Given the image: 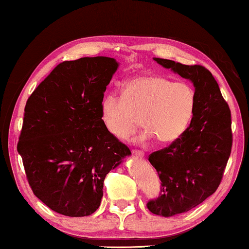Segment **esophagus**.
Masks as SVG:
<instances>
[{"label":"esophagus","mask_w":249,"mask_h":249,"mask_svg":"<svg viewBox=\"0 0 249 249\" xmlns=\"http://www.w3.org/2000/svg\"><path fill=\"white\" fill-rule=\"evenodd\" d=\"M132 154H134L135 156H137V158L144 159V152L139 151V149H132Z\"/></svg>","instance_id":"1"}]
</instances>
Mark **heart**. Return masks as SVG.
I'll list each match as a JSON object with an SVG mask.
<instances>
[{"mask_svg": "<svg viewBox=\"0 0 249 249\" xmlns=\"http://www.w3.org/2000/svg\"><path fill=\"white\" fill-rule=\"evenodd\" d=\"M195 110V89L189 84L175 83L160 74L132 78L125 83L122 95H105L100 105L101 120L113 137L127 139L142 121L146 130L142 141L154 137L161 144L181 137Z\"/></svg>", "mask_w": 249, "mask_h": 249, "instance_id": "1", "label": "heart"}]
</instances>
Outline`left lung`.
I'll use <instances>...</instances> for the list:
<instances>
[{"instance_id": "left-lung-1", "label": "left lung", "mask_w": 249, "mask_h": 249, "mask_svg": "<svg viewBox=\"0 0 249 249\" xmlns=\"http://www.w3.org/2000/svg\"><path fill=\"white\" fill-rule=\"evenodd\" d=\"M154 60L194 84L196 110L183 135L149 155L161 180V194L147 203L152 213L173 216L188 212L215 193L232 147L231 112L213 74L205 67Z\"/></svg>"}]
</instances>
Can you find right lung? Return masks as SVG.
<instances>
[{
  "instance_id": "1",
  "label": "right lung",
  "mask_w": 249,
  "mask_h": 249,
  "mask_svg": "<svg viewBox=\"0 0 249 249\" xmlns=\"http://www.w3.org/2000/svg\"><path fill=\"white\" fill-rule=\"evenodd\" d=\"M118 67L107 56L64 61L26 103L18 152L27 180L37 198L63 215L93 214L105 177L131 154L101 120V101Z\"/></svg>"
}]
</instances>
